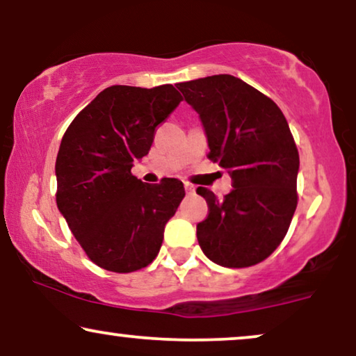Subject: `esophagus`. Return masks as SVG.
<instances>
[{"instance_id":"esophagus-1","label":"esophagus","mask_w":356,"mask_h":356,"mask_svg":"<svg viewBox=\"0 0 356 356\" xmlns=\"http://www.w3.org/2000/svg\"><path fill=\"white\" fill-rule=\"evenodd\" d=\"M184 189H186L188 194L196 193V186H194V184H191V183H184Z\"/></svg>"}]
</instances>
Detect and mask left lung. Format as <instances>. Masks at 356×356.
<instances>
[{"instance_id":"left-lung-1","label":"left lung","mask_w":356,"mask_h":356,"mask_svg":"<svg viewBox=\"0 0 356 356\" xmlns=\"http://www.w3.org/2000/svg\"><path fill=\"white\" fill-rule=\"evenodd\" d=\"M199 115L211 152L233 189L218 199L197 188L209 216L197 223L204 254L223 267H250L280 245L296 209L300 155L284 113L269 97L230 74L179 82Z\"/></svg>"}]
</instances>
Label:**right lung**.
I'll use <instances>...</instances> for the list:
<instances>
[{
	"instance_id": "1",
	"label": "right lung",
	"mask_w": 356,
	"mask_h": 356,
	"mask_svg": "<svg viewBox=\"0 0 356 356\" xmlns=\"http://www.w3.org/2000/svg\"><path fill=\"white\" fill-rule=\"evenodd\" d=\"M179 102L170 84L106 87L63 136L55 165L58 209L102 269L134 272L159 254L165 223L184 197L183 183L145 184L131 168L149 154L155 128Z\"/></svg>"
}]
</instances>
